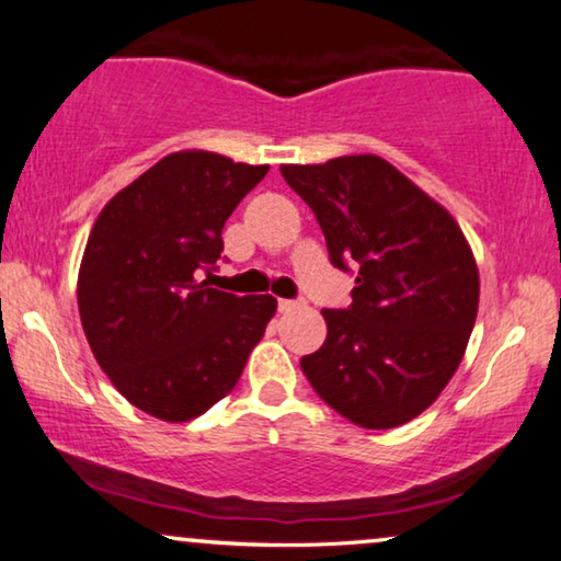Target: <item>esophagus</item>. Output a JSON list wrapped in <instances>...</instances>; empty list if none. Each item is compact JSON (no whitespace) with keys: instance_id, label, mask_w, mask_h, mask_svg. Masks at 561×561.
<instances>
[{"instance_id":"esophagus-1","label":"esophagus","mask_w":561,"mask_h":561,"mask_svg":"<svg viewBox=\"0 0 561 561\" xmlns=\"http://www.w3.org/2000/svg\"><path fill=\"white\" fill-rule=\"evenodd\" d=\"M301 307V301H290V298H278V309L283 311V314H288V311H294Z\"/></svg>"}]
</instances>
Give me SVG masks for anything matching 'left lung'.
<instances>
[{
	"label": "left lung",
	"instance_id": "obj_1",
	"mask_svg": "<svg viewBox=\"0 0 561 561\" xmlns=\"http://www.w3.org/2000/svg\"><path fill=\"white\" fill-rule=\"evenodd\" d=\"M309 203L332 265L358 267L353 304L322 309L327 340L301 370L351 423L387 431L423 414L467 353L479 271L456 218L376 154L280 164Z\"/></svg>",
	"mask_w": 561,
	"mask_h": 561
}]
</instances>
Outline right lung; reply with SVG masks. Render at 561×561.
Returning <instances> with one entry per match:
<instances>
[{"label": "right lung", "instance_id": "add662e5", "mask_svg": "<svg viewBox=\"0 0 561 561\" xmlns=\"http://www.w3.org/2000/svg\"><path fill=\"white\" fill-rule=\"evenodd\" d=\"M267 164L174 151L115 193L87 239L77 304L94 360L130 404L187 423L237 387L278 301L208 288L221 229Z\"/></svg>", "mask_w": 561, "mask_h": 561}]
</instances>
